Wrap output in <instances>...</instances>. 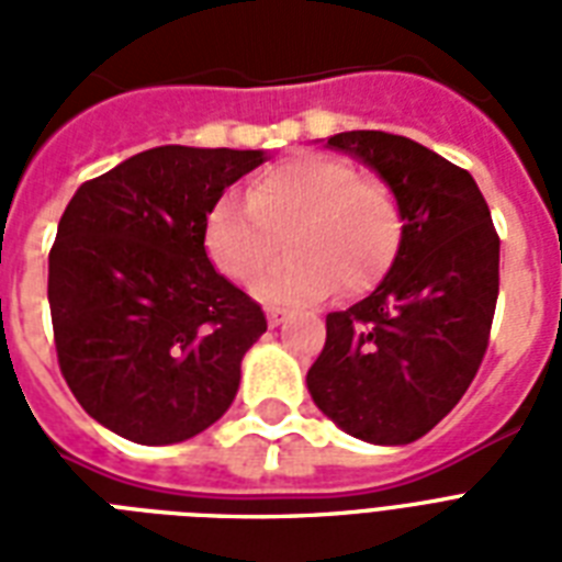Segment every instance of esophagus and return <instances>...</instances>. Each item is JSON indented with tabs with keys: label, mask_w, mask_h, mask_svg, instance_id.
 Listing matches in <instances>:
<instances>
[{
	"label": "esophagus",
	"mask_w": 562,
	"mask_h": 562,
	"mask_svg": "<svg viewBox=\"0 0 562 562\" xmlns=\"http://www.w3.org/2000/svg\"><path fill=\"white\" fill-rule=\"evenodd\" d=\"M289 321V312L285 308H268V324L271 326H280Z\"/></svg>",
	"instance_id": "34e87169"
}]
</instances>
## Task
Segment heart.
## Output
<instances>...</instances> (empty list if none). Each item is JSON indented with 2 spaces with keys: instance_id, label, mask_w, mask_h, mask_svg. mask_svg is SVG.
I'll list each match as a JSON object with an SVG mask.
<instances>
[{
  "instance_id": "1",
  "label": "heart",
  "mask_w": 562,
  "mask_h": 562,
  "mask_svg": "<svg viewBox=\"0 0 562 562\" xmlns=\"http://www.w3.org/2000/svg\"><path fill=\"white\" fill-rule=\"evenodd\" d=\"M289 236L285 259L254 285L268 306H306L368 291L402 241V210L384 180L326 154H297L254 178L247 201L224 194L206 215L203 245L233 282H250Z\"/></svg>"
}]
</instances>
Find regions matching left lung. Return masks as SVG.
<instances>
[{
	"mask_svg": "<svg viewBox=\"0 0 562 562\" xmlns=\"http://www.w3.org/2000/svg\"><path fill=\"white\" fill-rule=\"evenodd\" d=\"M326 148L350 154L393 189L402 241L368 297L326 315L308 393L347 435L375 446L414 443L458 405L487 352L496 227L470 171L408 136L347 131Z\"/></svg>",
	"mask_w": 562,
	"mask_h": 562,
	"instance_id": "obj_1",
	"label": "left lung"
}]
</instances>
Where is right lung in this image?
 I'll list each match as a JSON object with an SVG mask.
<instances>
[{
	"mask_svg": "<svg viewBox=\"0 0 562 562\" xmlns=\"http://www.w3.org/2000/svg\"><path fill=\"white\" fill-rule=\"evenodd\" d=\"M265 151L160 145L87 180L48 254L60 373L125 440L169 446L233 405L265 312L212 268L206 215Z\"/></svg>",
	"mask_w": 562,
	"mask_h": 562,
	"instance_id": "right-lung-1",
	"label": "right lung"
}]
</instances>
